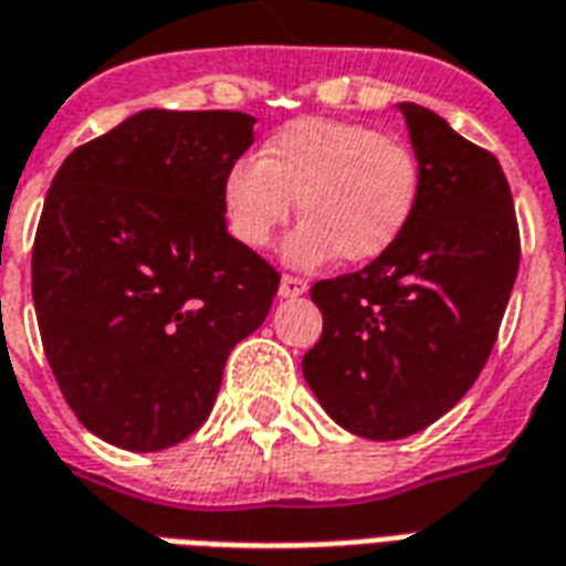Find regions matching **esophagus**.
<instances>
[{"label": "esophagus", "mask_w": 566, "mask_h": 566, "mask_svg": "<svg viewBox=\"0 0 566 566\" xmlns=\"http://www.w3.org/2000/svg\"><path fill=\"white\" fill-rule=\"evenodd\" d=\"M308 291V282L300 279V275H282V284H279V294L282 296H300Z\"/></svg>", "instance_id": "34e87169"}]
</instances>
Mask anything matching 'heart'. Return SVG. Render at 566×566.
Masks as SVG:
<instances>
[{"mask_svg":"<svg viewBox=\"0 0 566 566\" xmlns=\"http://www.w3.org/2000/svg\"><path fill=\"white\" fill-rule=\"evenodd\" d=\"M305 219L287 240L294 263L336 251L347 263L371 261L399 240L420 198L411 146L368 125L303 116L272 132L261 158L228 167L221 200L230 233L261 249L294 212Z\"/></svg>","mask_w":566,"mask_h":566,"instance_id":"obj_1","label":"heart"}]
</instances>
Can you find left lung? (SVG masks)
Returning a JSON list of instances; mask_svg holds the SVG:
<instances>
[{
  "mask_svg": "<svg viewBox=\"0 0 566 566\" xmlns=\"http://www.w3.org/2000/svg\"><path fill=\"white\" fill-rule=\"evenodd\" d=\"M420 198L401 237L312 300L324 333L303 375L324 411L368 441L422 432L474 387L518 272V221L497 158L420 104H401Z\"/></svg>",
  "mask_w": 566,
  "mask_h": 566,
  "instance_id": "left-lung-1",
  "label": "left lung"
}]
</instances>
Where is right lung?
<instances>
[{"mask_svg":"<svg viewBox=\"0 0 566 566\" xmlns=\"http://www.w3.org/2000/svg\"><path fill=\"white\" fill-rule=\"evenodd\" d=\"M254 116L140 111L77 146L32 245L41 345L102 441L155 453L198 432L230 350L270 315L279 272L233 240L221 182Z\"/></svg>","mask_w":566,"mask_h":566,"instance_id":"obj_1","label":"right lung"}]
</instances>
